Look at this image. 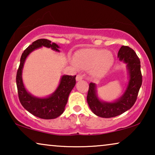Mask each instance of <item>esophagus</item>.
<instances>
[{"label": "esophagus", "mask_w": 155, "mask_h": 155, "mask_svg": "<svg viewBox=\"0 0 155 155\" xmlns=\"http://www.w3.org/2000/svg\"><path fill=\"white\" fill-rule=\"evenodd\" d=\"M82 75H80V74H78V75H77V76H76V80L77 81H79V80H82Z\"/></svg>", "instance_id": "34e87169"}]
</instances>
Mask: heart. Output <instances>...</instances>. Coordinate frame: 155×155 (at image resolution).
I'll return each instance as SVG.
<instances>
[{"label": "heart", "instance_id": "obj_1", "mask_svg": "<svg viewBox=\"0 0 155 155\" xmlns=\"http://www.w3.org/2000/svg\"><path fill=\"white\" fill-rule=\"evenodd\" d=\"M74 65L82 69L91 68L93 76L99 78L109 71L113 64L114 58L111 53L99 48H84L76 53Z\"/></svg>", "mask_w": 155, "mask_h": 155}]
</instances>
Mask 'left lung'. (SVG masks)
Wrapping results in <instances>:
<instances>
[{"label":"left lung","mask_w":155,"mask_h":155,"mask_svg":"<svg viewBox=\"0 0 155 155\" xmlns=\"http://www.w3.org/2000/svg\"><path fill=\"white\" fill-rule=\"evenodd\" d=\"M118 56L120 61L127 63L130 74L128 87L120 99L113 103L102 102L99 100L96 95L95 84L91 82L89 85L87 101L92 111L99 117H115L130 109L137 100V94L142 85L143 78L140 71V61L134 50L128 46H122L118 51Z\"/></svg>","instance_id":"1"}]
</instances>
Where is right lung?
I'll use <instances>...</instances> for the list:
<instances>
[{"label": "right lung", "mask_w": 155, "mask_h": 155, "mask_svg": "<svg viewBox=\"0 0 155 155\" xmlns=\"http://www.w3.org/2000/svg\"><path fill=\"white\" fill-rule=\"evenodd\" d=\"M51 48L59 51V46L46 39H40L34 41L22 53L16 75V84L18 87L19 100L21 104L29 113L43 119H53L58 117L64 111L68 96L75 85L76 75H63L61 82L54 94L49 97L39 99L35 97L27 92L22 80V70L27 56L36 48L41 46Z\"/></svg>", "instance_id": "1"}]
</instances>
